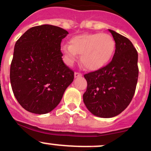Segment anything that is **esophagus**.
I'll use <instances>...</instances> for the list:
<instances>
[{"instance_id":"esophagus-1","label":"esophagus","mask_w":151,"mask_h":151,"mask_svg":"<svg viewBox=\"0 0 151 151\" xmlns=\"http://www.w3.org/2000/svg\"><path fill=\"white\" fill-rule=\"evenodd\" d=\"M82 75H83V74H82L81 73H80V72H77V71H76V72L74 73V77H81Z\"/></svg>"}]
</instances>
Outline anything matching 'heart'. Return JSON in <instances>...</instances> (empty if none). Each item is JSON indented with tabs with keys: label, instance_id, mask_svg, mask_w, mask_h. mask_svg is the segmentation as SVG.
Returning a JSON list of instances; mask_svg holds the SVG:
<instances>
[{
	"label": "heart",
	"instance_id": "obj_1",
	"mask_svg": "<svg viewBox=\"0 0 151 151\" xmlns=\"http://www.w3.org/2000/svg\"><path fill=\"white\" fill-rule=\"evenodd\" d=\"M71 45L62 46L64 60L72 65L81 55L83 66L90 71H96L105 66L112 58L116 49V42L108 34H83L73 37Z\"/></svg>",
	"mask_w": 151,
	"mask_h": 151
}]
</instances>
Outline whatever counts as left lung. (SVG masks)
I'll return each instance as SVG.
<instances>
[{
	"mask_svg": "<svg viewBox=\"0 0 151 151\" xmlns=\"http://www.w3.org/2000/svg\"><path fill=\"white\" fill-rule=\"evenodd\" d=\"M109 31L116 42L112 60L84 75L88 86L83 102L91 114L103 118L114 117L128 106L139 76L137 49L127 37Z\"/></svg>",
	"mask_w": 151,
	"mask_h": 151,
	"instance_id": "1",
	"label": "left lung"
}]
</instances>
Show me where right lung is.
<instances>
[{"mask_svg": "<svg viewBox=\"0 0 151 151\" xmlns=\"http://www.w3.org/2000/svg\"><path fill=\"white\" fill-rule=\"evenodd\" d=\"M68 32L52 25L30 28L17 40L10 66V82L17 102L37 114L58 106L74 72L63 60L62 40Z\"/></svg>", "mask_w": 151, "mask_h": 151, "instance_id": "obj_1", "label": "right lung"}]
</instances>
